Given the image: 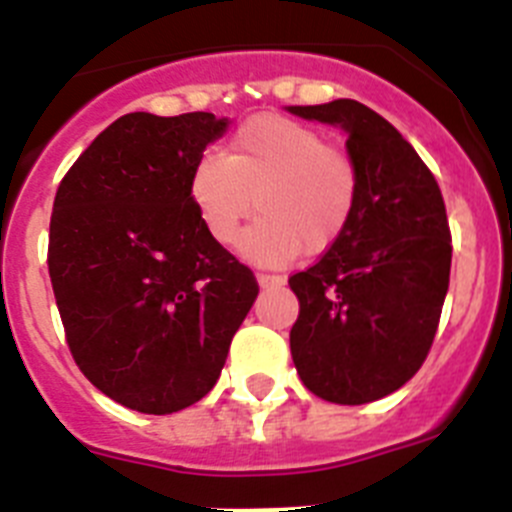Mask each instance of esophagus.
Listing matches in <instances>:
<instances>
[{"mask_svg": "<svg viewBox=\"0 0 512 512\" xmlns=\"http://www.w3.org/2000/svg\"><path fill=\"white\" fill-rule=\"evenodd\" d=\"M256 282H259L261 289H266V287H282L284 279L282 277H271V274H256Z\"/></svg>", "mask_w": 512, "mask_h": 512, "instance_id": "1", "label": "esophagus"}]
</instances>
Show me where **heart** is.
<instances>
[{
  "label": "heart",
  "instance_id": "obj_1",
  "mask_svg": "<svg viewBox=\"0 0 512 512\" xmlns=\"http://www.w3.org/2000/svg\"><path fill=\"white\" fill-rule=\"evenodd\" d=\"M354 158L328 146L320 130L282 115H256L235 130L225 153H205L189 174V200L212 241L230 246L241 225V253L284 266L300 253L320 256L346 235L359 207Z\"/></svg>",
  "mask_w": 512,
  "mask_h": 512
}]
</instances>
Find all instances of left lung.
Returning a JSON list of instances; mask_svg holds the SVG:
<instances>
[{
  "label": "left lung",
  "mask_w": 512,
  "mask_h": 512,
  "mask_svg": "<svg viewBox=\"0 0 512 512\" xmlns=\"http://www.w3.org/2000/svg\"><path fill=\"white\" fill-rule=\"evenodd\" d=\"M287 112L341 128L361 176L346 235L289 277L300 300L289 348L312 395L364 405L400 390L431 351L449 292L446 207L415 148L366 104L336 99Z\"/></svg>",
  "instance_id": "8db88e82"
}]
</instances>
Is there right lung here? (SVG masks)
<instances>
[{"label": "right lung", "mask_w": 512, "mask_h": 512, "mask_svg": "<svg viewBox=\"0 0 512 512\" xmlns=\"http://www.w3.org/2000/svg\"><path fill=\"white\" fill-rule=\"evenodd\" d=\"M228 117L130 112L63 176L48 271L84 377L130 410L169 415L207 395L259 295L202 228L189 174Z\"/></svg>", "instance_id": "obj_1"}]
</instances>
